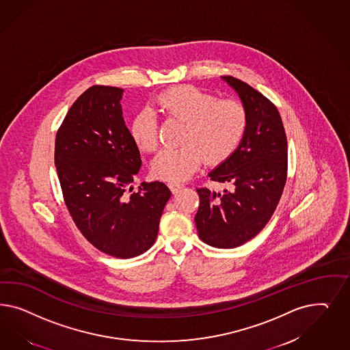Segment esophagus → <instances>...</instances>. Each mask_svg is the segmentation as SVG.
<instances>
[{
    "instance_id": "34e87169",
    "label": "esophagus",
    "mask_w": 350,
    "mask_h": 350,
    "mask_svg": "<svg viewBox=\"0 0 350 350\" xmlns=\"http://www.w3.org/2000/svg\"><path fill=\"white\" fill-rule=\"evenodd\" d=\"M168 186H170V191H172L173 193H176V192H178L180 189H183V185H180V183H172V182H170Z\"/></svg>"
}]
</instances>
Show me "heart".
Wrapping results in <instances>:
<instances>
[{
  "label": "heart",
  "instance_id": "b5f03b06",
  "mask_svg": "<svg viewBox=\"0 0 350 350\" xmlns=\"http://www.w3.org/2000/svg\"><path fill=\"white\" fill-rule=\"evenodd\" d=\"M164 117L185 124L177 148H163L151 161L152 174L164 180L189 178L202 159L219 164L240 146L247 128V111L239 100L223 98L192 85H182L160 94L154 103ZM129 133L142 151L158 146V120L144 109L131 122Z\"/></svg>",
  "mask_w": 350,
  "mask_h": 350
}]
</instances>
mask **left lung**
I'll use <instances>...</instances> for the list:
<instances>
[{"mask_svg": "<svg viewBox=\"0 0 350 350\" xmlns=\"http://www.w3.org/2000/svg\"><path fill=\"white\" fill-rule=\"evenodd\" d=\"M222 79L246 107L247 128L232 155L208 174L232 189H198L195 223L205 244L232 249L255 237L275 213L286 183L287 139L280 113L265 96L231 75Z\"/></svg>", "mask_w": 350, "mask_h": 350, "instance_id": "obj_1", "label": "left lung"}]
</instances>
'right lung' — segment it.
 Listing matches in <instances>:
<instances>
[{
	"mask_svg": "<svg viewBox=\"0 0 350 350\" xmlns=\"http://www.w3.org/2000/svg\"><path fill=\"white\" fill-rule=\"evenodd\" d=\"M123 90L92 85L75 100L55 139V165L64 202L85 239L105 253L128 259L157 240L170 189L159 180L132 182L139 151L126 127Z\"/></svg>",
	"mask_w": 350,
	"mask_h": 350,
	"instance_id": "right-lung-1",
	"label": "right lung"
}]
</instances>
